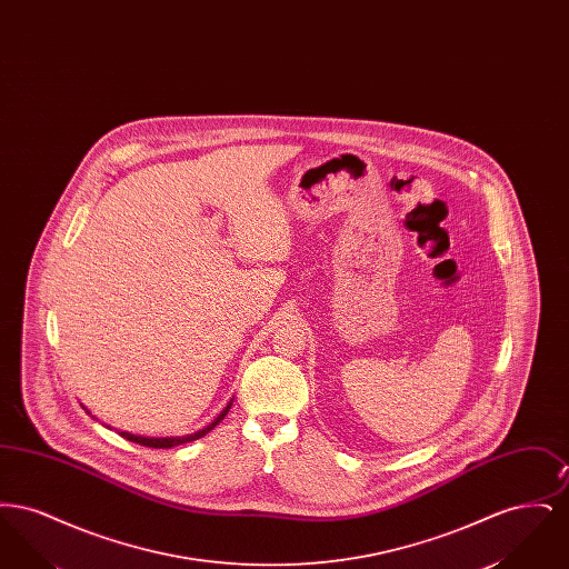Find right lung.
Instances as JSON below:
<instances>
[{"instance_id":"1","label":"right lung","mask_w":569,"mask_h":569,"mask_svg":"<svg viewBox=\"0 0 569 569\" xmlns=\"http://www.w3.org/2000/svg\"><path fill=\"white\" fill-rule=\"evenodd\" d=\"M232 401H234V399H230V401H228V406L223 407V409L217 413V418H213V420H211L207 427L198 429L196 433L181 435V437H142V435L121 431L119 435H121V437H126V439H130V441H134V443L147 446V448H174V446H181V443H188V441H193V439H200V437H204V435L209 433V431H213L217 425H219V422L226 418V413L230 411ZM84 411H87V413H91L87 407H84Z\"/></svg>"}]
</instances>
